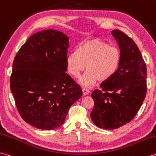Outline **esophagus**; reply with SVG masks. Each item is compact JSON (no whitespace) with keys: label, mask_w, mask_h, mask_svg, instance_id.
Segmentation results:
<instances>
[{"label":"esophagus","mask_w":156,"mask_h":156,"mask_svg":"<svg viewBox=\"0 0 156 156\" xmlns=\"http://www.w3.org/2000/svg\"><path fill=\"white\" fill-rule=\"evenodd\" d=\"M82 92H83V95H87V94H88L90 92V91L88 89L83 87V88H82Z\"/></svg>","instance_id":"1"}]
</instances>
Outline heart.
Masks as SVG:
<instances>
[{
    "instance_id": "obj_1",
    "label": "heart",
    "mask_w": 156,
    "mask_h": 156,
    "mask_svg": "<svg viewBox=\"0 0 156 156\" xmlns=\"http://www.w3.org/2000/svg\"><path fill=\"white\" fill-rule=\"evenodd\" d=\"M121 58L117 47L94 39L83 42L76 51L67 56L66 69L68 73L77 78L86 65L87 70L79 82L83 86H90L98 80L103 82L112 77L119 69Z\"/></svg>"
}]
</instances>
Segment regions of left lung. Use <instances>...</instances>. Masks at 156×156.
I'll use <instances>...</instances> for the list:
<instances>
[{
	"label": "left lung",
	"mask_w": 156,
	"mask_h": 156,
	"mask_svg": "<svg viewBox=\"0 0 156 156\" xmlns=\"http://www.w3.org/2000/svg\"><path fill=\"white\" fill-rule=\"evenodd\" d=\"M111 34L121 51V62L113 76L101 83V90L91 94L94 107L90 114L95 125L106 130L118 129L131 121L147 91L146 65L136 44L118 29Z\"/></svg>",
	"instance_id": "left-lung-1"
}]
</instances>
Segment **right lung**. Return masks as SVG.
<instances>
[{"label": "right lung", "mask_w": 156, "mask_h": 156, "mask_svg": "<svg viewBox=\"0 0 156 156\" xmlns=\"http://www.w3.org/2000/svg\"><path fill=\"white\" fill-rule=\"evenodd\" d=\"M69 37L47 30L31 35L16 55L10 90L20 115L31 126L54 130L65 122L81 87L65 72Z\"/></svg>", "instance_id": "1"}]
</instances>
